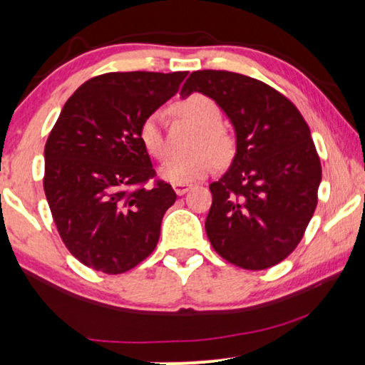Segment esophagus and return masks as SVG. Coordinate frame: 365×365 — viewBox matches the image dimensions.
I'll list each match as a JSON object with an SVG mask.
<instances>
[{
    "mask_svg": "<svg viewBox=\"0 0 365 365\" xmlns=\"http://www.w3.org/2000/svg\"><path fill=\"white\" fill-rule=\"evenodd\" d=\"M192 188L190 183H173V190L177 192L178 195H183L185 192H188Z\"/></svg>",
    "mask_w": 365,
    "mask_h": 365,
    "instance_id": "esophagus-1",
    "label": "esophagus"
}]
</instances>
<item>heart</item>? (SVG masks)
Here are the masks:
<instances>
[{
    "instance_id": "1",
    "label": "heart",
    "mask_w": 365,
    "mask_h": 365,
    "mask_svg": "<svg viewBox=\"0 0 365 365\" xmlns=\"http://www.w3.org/2000/svg\"><path fill=\"white\" fill-rule=\"evenodd\" d=\"M173 113L180 118L192 121L200 128L195 137V153L183 158H170L159 166V177L170 183H192L204 178L215 168V163L228 161L233 154V140L221 123V111L211 98L204 94H192L173 104ZM139 139L145 150L154 158L165 156V137L161 132V118L156 113L140 123Z\"/></svg>"
}]
</instances>
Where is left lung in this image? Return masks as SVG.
I'll list each match as a JSON object with an SVG mask.
<instances>
[{
    "instance_id": "1",
    "label": "left lung",
    "mask_w": 365,
    "mask_h": 365,
    "mask_svg": "<svg viewBox=\"0 0 365 365\" xmlns=\"http://www.w3.org/2000/svg\"><path fill=\"white\" fill-rule=\"evenodd\" d=\"M200 92L235 128L232 166L209 188L206 233L212 249L244 269L288 257L316 211L321 161L300 111L267 83L223 70L190 73L180 96Z\"/></svg>"
}]
</instances>
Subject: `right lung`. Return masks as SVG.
Wrapping results in <instances>:
<instances>
[{
    "label": "right lung",
    "mask_w": 365,
    "mask_h": 365,
    "mask_svg": "<svg viewBox=\"0 0 365 365\" xmlns=\"http://www.w3.org/2000/svg\"><path fill=\"white\" fill-rule=\"evenodd\" d=\"M188 72H113L65 103L44 148V194L63 244L87 267L120 274L156 249L177 194L158 180L140 123Z\"/></svg>",
    "instance_id": "obj_1"
}]
</instances>
